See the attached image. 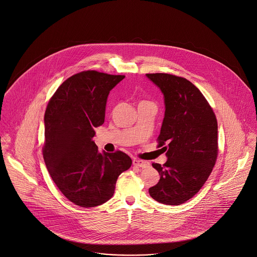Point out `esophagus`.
Instances as JSON below:
<instances>
[{"instance_id": "obj_1", "label": "esophagus", "mask_w": 257, "mask_h": 257, "mask_svg": "<svg viewBox=\"0 0 257 257\" xmlns=\"http://www.w3.org/2000/svg\"><path fill=\"white\" fill-rule=\"evenodd\" d=\"M133 165L137 167H140V168H143V169H146L147 167H149V163L147 161H144V160L134 159L133 160Z\"/></svg>"}]
</instances>
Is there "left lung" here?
Masks as SVG:
<instances>
[{
	"mask_svg": "<svg viewBox=\"0 0 257 257\" xmlns=\"http://www.w3.org/2000/svg\"><path fill=\"white\" fill-rule=\"evenodd\" d=\"M164 95L165 116L158 147L167 142V162L153 163L160 180L149 195L167 205H179L201 189L218 156L217 118L200 90L182 77L147 74Z\"/></svg>",
	"mask_w": 257,
	"mask_h": 257,
	"instance_id": "obj_1",
	"label": "left lung"
}]
</instances>
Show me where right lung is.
Instances as JSON below:
<instances>
[{
  "label": "right lung",
  "instance_id": "1",
  "mask_svg": "<svg viewBox=\"0 0 257 257\" xmlns=\"http://www.w3.org/2000/svg\"><path fill=\"white\" fill-rule=\"evenodd\" d=\"M124 78L94 70L75 74L59 86L45 110V165L62 195L78 206L108 201L117 177L132 165L121 151L99 152L93 141L94 128L105 120L109 93Z\"/></svg>",
  "mask_w": 257,
  "mask_h": 257
}]
</instances>
